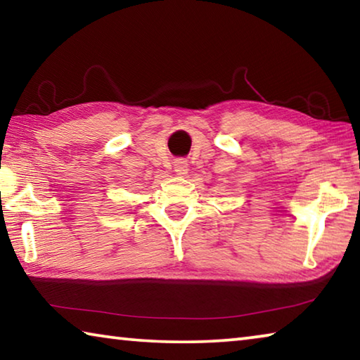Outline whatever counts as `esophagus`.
Listing matches in <instances>:
<instances>
[{
  "mask_svg": "<svg viewBox=\"0 0 360 360\" xmlns=\"http://www.w3.org/2000/svg\"><path fill=\"white\" fill-rule=\"evenodd\" d=\"M174 172L178 173V174H181V176L187 174L188 167H187V162L184 160V158H178V160L174 162Z\"/></svg>",
  "mask_w": 360,
  "mask_h": 360,
  "instance_id": "esophagus-1",
  "label": "esophagus"
}]
</instances>
